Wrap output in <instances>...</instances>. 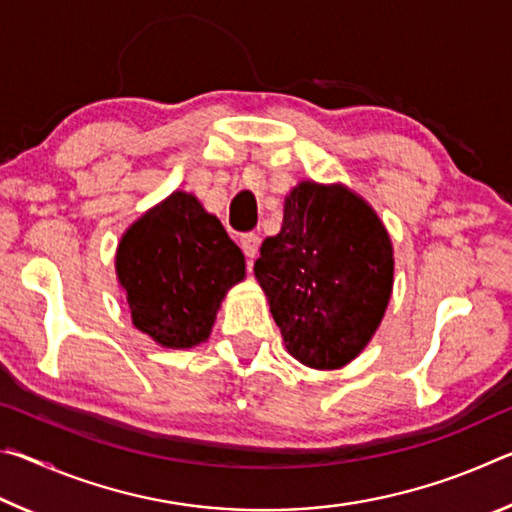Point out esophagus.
<instances>
[{
	"mask_svg": "<svg viewBox=\"0 0 512 512\" xmlns=\"http://www.w3.org/2000/svg\"><path fill=\"white\" fill-rule=\"evenodd\" d=\"M239 244H241V250H244V255L248 259H255L257 257V253H259V237L253 235V232H248V235H241Z\"/></svg>",
	"mask_w": 512,
	"mask_h": 512,
	"instance_id": "esophagus-1",
	"label": "esophagus"
}]
</instances>
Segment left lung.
<instances>
[{
	"label": "left lung",
	"instance_id": "obj_1",
	"mask_svg": "<svg viewBox=\"0 0 512 512\" xmlns=\"http://www.w3.org/2000/svg\"><path fill=\"white\" fill-rule=\"evenodd\" d=\"M393 241L372 205L341 183L300 180L255 277L293 359L348 366L372 341L393 293Z\"/></svg>",
	"mask_w": 512,
	"mask_h": 512
}]
</instances>
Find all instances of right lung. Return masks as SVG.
<instances>
[{"label":"right lung","mask_w":512,"mask_h":512,"mask_svg":"<svg viewBox=\"0 0 512 512\" xmlns=\"http://www.w3.org/2000/svg\"><path fill=\"white\" fill-rule=\"evenodd\" d=\"M115 271L133 325L169 350L210 339L223 298L246 280L244 253L221 221L183 189L128 225Z\"/></svg>","instance_id":"add662e5"}]
</instances>
